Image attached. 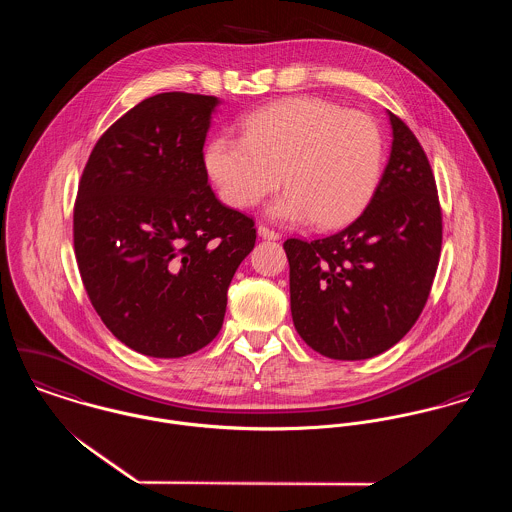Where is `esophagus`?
Returning <instances> with one entry per match:
<instances>
[{"label":"esophagus","mask_w":512,"mask_h":512,"mask_svg":"<svg viewBox=\"0 0 512 512\" xmlns=\"http://www.w3.org/2000/svg\"><path fill=\"white\" fill-rule=\"evenodd\" d=\"M258 236H260V238H264V240H280V238H282V234H280V232L270 230V228H268V226H264V224H260V226H258Z\"/></svg>","instance_id":"34e87169"}]
</instances>
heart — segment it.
<instances>
[{"mask_svg":"<svg viewBox=\"0 0 512 512\" xmlns=\"http://www.w3.org/2000/svg\"><path fill=\"white\" fill-rule=\"evenodd\" d=\"M203 159L230 207L256 205L282 179L288 189L266 207L270 219L315 220L333 228L361 215L372 199L382 175L384 140L363 112L292 96L252 112L244 120V136H215Z\"/></svg>","mask_w":512,"mask_h":512,"instance_id":"b5f03b06","label":"heart"}]
</instances>
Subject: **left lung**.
I'll return each mask as SVG.
<instances>
[{"mask_svg":"<svg viewBox=\"0 0 512 512\" xmlns=\"http://www.w3.org/2000/svg\"><path fill=\"white\" fill-rule=\"evenodd\" d=\"M386 114L390 155L363 215L333 236L284 242L295 331L337 361L394 347L420 317L438 270L436 179L410 128Z\"/></svg>","mask_w":512,"mask_h":512,"instance_id":"left-lung-1","label":"left lung"}]
</instances>
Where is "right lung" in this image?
I'll return each instance as SVG.
<instances>
[{"instance_id": "1", "label": "right lung", "mask_w": 512, "mask_h": 512, "mask_svg": "<svg viewBox=\"0 0 512 512\" xmlns=\"http://www.w3.org/2000/svg\"><path fill=\"white\" fill-rule=\"evenodd\" d=\"M217 96L161 92L114 122L92 149L74 205V252L112 335L179 359L219 335L226 292L256 228L209 187L203 146Z\"/></svg>"}]
</instances>
